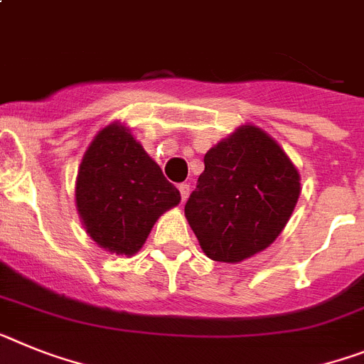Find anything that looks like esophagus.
I'll use <instances>...</instances> for the list:
<instances>
[{
	"instance_id": "obj_1",
	"label": "esophagus",
	"mask_w": 364,
	"mask_h": 364,
	"mask_svg": "<svg viewBox=\"0 0 364 364\" xmlns=\"http://www.w3.org/2000/svg\"><path fill=\"white\" fill-rule=\"evenodd\" d=\"M178 191H180V197H182V200H186L189 195V184H186V182L178 184Z\"/></svg>"
}]
</instances>
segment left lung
<instances>
[{"label": "left lung", "mask_w": 364, "mask_h": 364, "mask_svg": "<svg viewBox=\"0 0 364 364\" xmlns=\"http://www.w3.org/2000/svg\"><path fill=\"white\" fill-rule=\"evenodd\" d=\"M298 197L296 167L271 136L247 125L206 152L184 212L208 257L237 263L278 237Z\"/></svg>", "instance_id": "1"}]
</instances>
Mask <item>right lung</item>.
Here are the masks:
<instances>
[{
    "mask_svg": "<svg viewBox=\"0 0 364 364\" xmlns=\"http://www.w3.org/2000/svg\"><path fill=\"white\" fill-rule=\"evenodd\" d=\"M75 197L90 237L125 256L138 252L158 217L180 203L178 189L117 123L102 129L86 151Z\"/></svg>",
    "mask_w": 364,
    "mask_h": 364,
    "instance_id": "add662e5",
    "label": "right lung"
}]
</instances>
